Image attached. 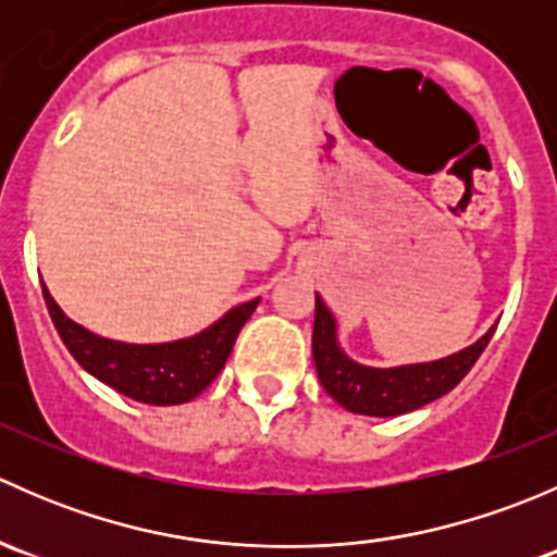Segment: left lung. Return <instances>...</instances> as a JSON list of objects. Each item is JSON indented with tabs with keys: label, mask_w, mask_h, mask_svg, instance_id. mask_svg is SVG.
Returning <instances> with one entry per match:
<instances>
[{
	"label": "left lung",
	"mask_w": 557,
	"mask_h": 557,
	"mask_svg": "<svg viewBox=\"0 0 557 557\" xmlns=\"http://www.w3.org/2000/svg\"><path fill=\"white\" fill-rule=\"evenodd\" d=\"M493 329H487L474 345L425 363H404V367H367L342 350L339 329L334 312L314 294V325H312V358L320 385L336 404L356 414L369 418H396L412 412L423 404L436 401L450 393L466 377L476 358L491 342Z\"/></svg>",
	"instance_id": "1"
}]
</instances>
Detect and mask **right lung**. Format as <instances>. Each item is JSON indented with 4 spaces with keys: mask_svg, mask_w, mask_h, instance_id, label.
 <instances>
[{
    "mask_svg": "<svg viewBox=\"0 0 557 557\" xmlns=\"http://www.w3.org/2000/svg\"><path fill=\"white\" fill-rule=\"evenodd\" d=\"M42 296L55 331L66 350L75 356V361L99 383L115 387L117 393L134 398V401L153 404V407L185 404L199 396L221 374L239 331L261 301L252 299L232 307L205 331L185 336V339L134 345V342L107 339V336L94 334L86 325L66 318L50 290L45 288V283Z\"/></svg>",
    "mask_w": 557,
    "mask_h": 557,
    "instance_id": "add662e5",
    "label": "right lung"
}]
</instances>
